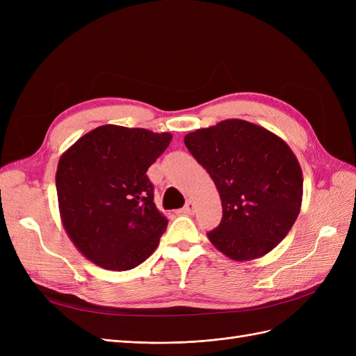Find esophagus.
<instances>
[{"label":"esophagus","mask_w":356,"mask_h":356,"mask_svg":"<svg viewBox=\"0 0 356 356\" xmlns=\"http://www.w3.org/2000/svg\"><path fill=\"white\" fill-rule=\"evenodd\" d=\"M193 211H195V203H193L191 200H188L186 203V207L182 208V212H184V213H193Z\"/></svg>","instance_id":"1"}]
</instances>
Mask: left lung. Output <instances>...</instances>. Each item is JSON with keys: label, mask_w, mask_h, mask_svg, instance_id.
Returning <instances> with one entry per match:
<instances>
[{"label": "left lung", "mask_w": 356, "mask_h": 356, "mask_svg": "<svg viewBox=\"0 0 356 356\" xmlns=\"http://www.w3.org/2000/svg\"><path fill=\"white\" fill-rule=\"evenodd\" d=\"M184 144L220 191L222 218L208 233L212 245L236 261H246L282 242L303 196L301 168L282 139L232 118L190 132Z\"/></svg>", "instance_id": "left-lung-1"}]
</instances>
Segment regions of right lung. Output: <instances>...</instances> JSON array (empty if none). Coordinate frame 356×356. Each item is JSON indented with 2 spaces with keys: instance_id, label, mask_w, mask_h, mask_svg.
Segmentation results:
<instances>
[{
  "instance_id": "1",
  "label": "right lung",
  "mask_w": 356,
  "mask_h": 356,
  "mask_svg": "<svg viewBox=\"0 0 356 356\" xmlns=\"http://www.w3.org/2000/svg\"><path fill=\"white\" fill-rule=\"evenodd\" d=\"M170 139V134L105 124L60 157L56 190L63 227L95 264L129 270L154 252L168 218L156 208L147 170Z\"/></svg>"
}]
</instances>
